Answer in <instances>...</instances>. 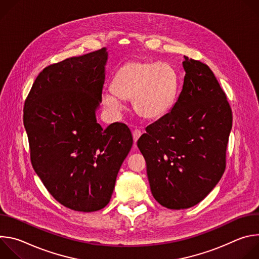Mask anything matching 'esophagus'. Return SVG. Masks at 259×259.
<instances>
[{
  "instance_id": "34e87169",
  "label": "esophagus",
  "mask_w": 259,
  "mask_h": 259,
  "mask_svg": "<svg viewBox=\"0 0 259 259\" xmlns=\"http://www.w3.org/2000/svg\"><path fill=\"white\" fill-rule=\"evenodd\" d=\"M141 134H142V132H141V130H139V129H135V130L133 131L132 135H133L134 142H136V141L139 139V137L141 136Z\"/></svg>"
}]
</instances>
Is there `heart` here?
<instances>
[{
  "instance_id": "1",
  "label": "heart",
  "mask_w": 259,
  "mask_h": 259,
  "mask_svg": "<svg viewBox=\"0 0 259 259\" xmlns=\"http://www.w3.org/2000/svg\"><path fill=\"white\" fill-rule=\"evenodd\" d=\"M177 73L168 63L132 60L122 65L114 78L113 90L102 95L105 107L119 112L123 99H132L135 112L146 119L166 115L172 107Z\"/></svg>"
}]
</instances>
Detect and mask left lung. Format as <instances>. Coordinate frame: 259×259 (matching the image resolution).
I'll use <instances>...</instances> for the list:
<instances>
[{"label":"left lung","instance_id":"left-lung-1","mask_svg":"<svg viewBox=\"0 0 259 259\" xmlns=\"http://www.w3.org/2000/svg\"><path fill=\"white\" fill-rule=\"evenodd\" d=\"M182 65L178 99L137 141L154 198L175 210L197 205L215 188L233 125L226 93L209 66L187 56Z\"/></svg>","mask_w":259,"mask_h":259}]
</instances>
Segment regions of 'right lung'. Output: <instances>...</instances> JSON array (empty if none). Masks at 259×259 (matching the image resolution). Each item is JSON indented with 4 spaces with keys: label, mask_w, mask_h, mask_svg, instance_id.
Instances as JSON below:
<instances>
[{
    "label": "right lung",
    "mask_w": 259,
    "mask_h": 259,
    "mask_svg": "<svg viewBox=\"0 0 259 259\" xmlns=\"http://www.w3.org/2000/svg\"><path fill=\"white\" fill-rule=\"evenodd\" d=\"M106 48L45 67L24 103L30 160L45 188L81 212L104 208L133 138L123 123L96 120L105 81Z\"/></svg>",
    "instance_id": "1"
}]
</instances>
